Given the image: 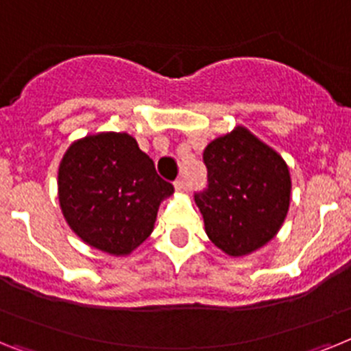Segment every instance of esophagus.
<instances>
[{"label":"esophagus","mask_w":351,"mask_h":351,"mask_svg":"<svg viewBox=\"0 0 351 351\" xmlns=\"http://www.w3.org/2000/svg\"><path fill=\"white\" fill-rule=\"evenodd\" d=\"M175 189L176 191H185L187 189V182L184 178H176L175 180Z\"/></svg>","instance_id":"obj_1"}]
</instances>
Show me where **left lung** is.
Here are the masks:
<instances>
[{"label":"left lung","mask_w":351,"mask_h":351,"mask_svg":"<svg viewBox=\"0 0 351 351\" xmlns=\"http://www.w3.org/2000/svg\"><path fill=\"white\" fill-rule=\"evenodd\" d=\"M207 187L194 194L208 239L232 257L275 237L291 199V176L276 152L244 128L212 141L203 152Z\"/></svg>","instance_id":"1"}]
</instances>
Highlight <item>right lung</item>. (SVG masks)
I'll list each match as a JSON object with an SVG mask.
<instances>
[{"mask_svg":"<svg viewBox=\"0 0 351 351\" xmlns=\"http://www.w3.org/2000/svg\"><path fill=\"white\" fill-rule=\"evenodd\" d=\"M175 193L128 134L90 135L71 144L58 169V199L76 235L126 255L153 230L162 198Z\"/></svg>","mask_w":351,"mask_h":351,"instance_id":"add662e5","label":"right lung"}]
</instances>
